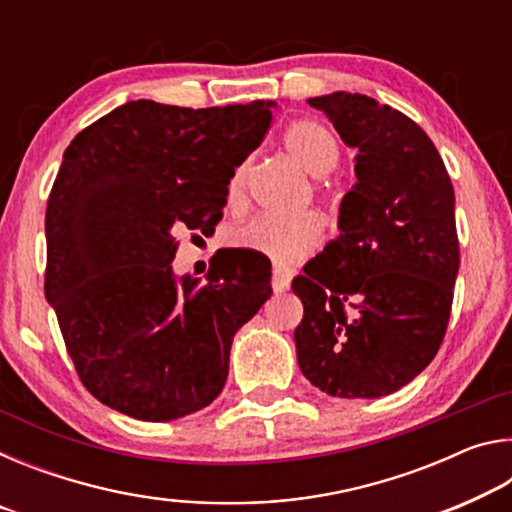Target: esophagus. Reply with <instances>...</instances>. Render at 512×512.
I'll return each instance as SVG.
<instances>
[{"instance_id":"34e87169","label":"esophagus","mask_w":512,"mask_h":512,"mask_svg":"<svg viewBox=\"0 0 512 512\" xmlns=\"http://www.w3.org/2000/svg\"><path fill=\"white\" fill-rule=\"evenodd\" d=\"M271 287L275 293H282L291 287V273L284 271V268H273L271 275Z\"/></svg>"}]
</instances>
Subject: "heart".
Listing matches in <instances>:
<instances>
[{
    "instance_id": "1",
    "label": "heart",
    "mask_w": 512,
    "mask_h": 512,
    "mask_svg": "<svg viewBox=\"0 0 512 512\" xmlns=\"http://www.w3.org/2000/svg\"><path fill=\"white\" fill-rule=\"evenodd\" d=\"M284 149L309 176L323 178L336 169L341 160V146L334 133L318 121H293L284 131ZM248 162L239 164L228 180V203L239 205L246 196ZM323 241V223L316 214H298L291 219L257 216L232 230L230 244L259 255L275 266H293L307 259Z\"/></svg>"
}]
</instances>
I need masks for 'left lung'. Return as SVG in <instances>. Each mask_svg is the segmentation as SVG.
Wrapping results in <instances>:
<instances>
[{"instance_id":"obj_1","label":"left lung","mask_w":512,"mask_h":512,"mask_svg":"<svg viewBox=\"0 0 512 512\" xmlns=\"http://www.w3.org/2000/svg\"><path fill=\"white\" fill-rule=\"evenodd\" d=\"M357 151L341 235L293 280L305 316L298 366L332 397L375 400L409 384L443 343L458 237L454 187L429 135L357 92L307 101Z\"/></svg>"}]
</instances>
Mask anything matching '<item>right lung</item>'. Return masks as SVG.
I'll return each instance as SVG.
<instances>
[{"mask_svg": "<svg viewBox=\"0 0 512 512\" xmlns=\"http://www.w3.org/2000/svg\"><path fill=\"white\" fill-rule=\"evenodd\" d=\"M273 108L137 99L65 149L45 216V296L101 404L169 422L223 391L232 339L271 298V273L225 257L201 284L171 262L180 230L221 216L232 171L262 144Z\"/></svg>", "mask_w": 512, "mask_h": 512, "instance_id": "1", "label": "right lung"}]
</instances>
